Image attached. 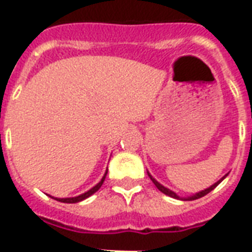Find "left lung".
Returning a JSON list of instances; mask_svg holds the SVG:
<instances>
[{"label": "left lung", "mask_w": 252, "mask_h": 252, "mask_svg": "<svg viewBox=\"0 0 252 252\" xmlns=\"http://www.w3.org/2000/svg\"><path fill=\"white\" fill-rule=\"evenodd\" d=\"M147 174H148V177H150V178H151V181H153V182H154V185L157 186V188H158V189L160 190V191H162V193H163V194L169 195V197H173V198H177V200H184V201L197 200V198H201V197H204V195L208 194V193H209V191H212V190L215 189V188H216V186L219 185V184H220V182H221V181L224 180V178H225V177H227V175H228V174H225V175H224V177H222V178H220V180L217 181L216 184H213V185L209 186V188H206V189L201 190V191H198V193H195V194L189 195V197H180V195L177 194V193H175V191H173V190L167 189V188H166V186L160 185V184H159L158 181L155 180V178H154L153 175L150 174V173H148V171H147Z\"/></svg>", "instance_id": "8db88e82"}]
</instances>
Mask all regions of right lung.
<instances>
[{
	"mask_svg": "<svg viewBox=\"0 0 252 252\" xmlns=\"http://www.w3.org/2000/svg\"><path fill=\"white\" fill-rule=\"evenodd\" d=\"M106 173H108V171H105L104 177L101 178V181H99L97 185L93 186V188H92L90 190H88V191H85L83 194H79V195H77V197H70V198H55V200L61 201V202H67V204H75V202H81V201L86 200L88 197H90L92 194H94V193H95V191H97V190H98L99 188L102 186V184H104V181H105V177H106Z\"/></svg>",
	"mask_w": 252,
	"mask_h": 252,
	"instance_id": "1",
	"label": "right lung"
}]
</instances>
